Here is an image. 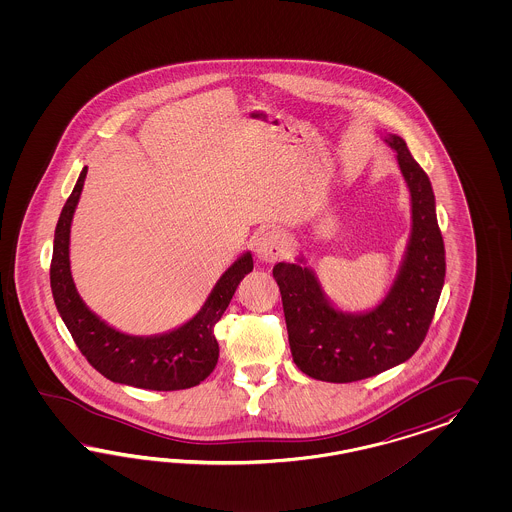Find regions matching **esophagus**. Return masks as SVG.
<instances>
[{
	"instance_id": "1",
	"label": "esophagus",
	"mask_w": 512,
	"mask_h": 512,
	"mask_svg": "<svg viewBox=\"0 0 512 512\" xmlns=\"http://www.w3.org/2000/svg\"><path fill=\"white\" fill-rule=\"evenodd\" d=\"M287 238L279 231H264L255 242V253L263 263H276L287 255Z\"/></svg>"
}]
</instances>
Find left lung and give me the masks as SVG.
I'll list each match as a JSON object with an SVG mask.
<instances>
[{
  "label": "left lung",
  "instance_id": "8db88e82",
  "mask_svg": "<svg viewBox=\"0 0 512 512\" xmlns=\"http://www.w3.org/2000/svg\"><path fill=\"white\" fill-rule=\"evenodd\" d=\"M383 140L396 152L411 195V233L385 298L372 310L351 313L330 302L304 257L272 270L293 360L300 372L326 383L360 381L413 357L426 338L445 283V246L430 178L402 137L387 133Z\"/></svg>",
  "mask_w": 512,
  "mask_h": 512
}]
</instances>
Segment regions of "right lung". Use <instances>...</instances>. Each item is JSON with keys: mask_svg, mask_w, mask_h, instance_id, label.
I'll return each mask as SVG.
<instances>
[{"mask_svg": "<svg viewBox=\"0 0 512 512\" xmlns=\"http://www.w3.org/2000/svg\"><path fill=\"white\" fill-rule=\"evenodd\" d=\"M86 172L88 169L84 167L71 197L63 206L54 233L50 287L63 323L80 353L97 372L114 383L146 390H184L201 385L214 372L219 358L214 326L227 310L240 281L253 270L251 253H242L221 274L201 310L184 325L155 336L120 332L84 304L71 276V221Z\"/></svg>", "mask_w": 512, "mask_h": 512, "instance_id": "add662e5", "label": "right lung"}]
</instances>
